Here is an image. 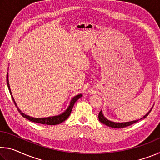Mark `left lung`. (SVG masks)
Segmentation results:
<instances>
[{
  "mask_svg": "<svg viewBox=\"0 0 160 160\" xmlns=\"http://www.w3.org/2000/svg\"><path fill=\"white\" fill-rule=\"evenodd\" d=\"M152 109L149 111V112L146 113V114L143 116L142 118H140V119H138V120H135V121H128V122H123V123H116V122H113V121H111L109 120H108L107 118H106L104 117V116L103 115L102 112L101 111L99 113V120L101 123L105 124V125H107L109 127H112V128H124V127H127V126H129L132 125V124H133L135 123H136L139 120H141V119L143 118H145L147 116H148L149 113L151 112Z\"/></svg>",
  "mask_w": 160,
  "mask_h": 160,
  "instance_id": "1",
  "label": "left lung"
}]
</instances>
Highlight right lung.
I'll return each instance as SVG.
<instances>
[{"mask_svg": "<svg viewBox=\"0 0 160 160\" xmlns=\"http://www.w3.org/2000/svg\"><path fill=\"white\" fill-rule=\"evenodd\" d=\"M6 78H7V85H8V87L10 93V94H11L12 99L13 100V102H14V103H15V106L17 107V108H18V112L20 113V114L24 118L28 119V120H29L30 121H32V122H34V123H42V124H47V125H57V124L61 123L62 122H63L64 121H66V119L69 117V116L70 114V113H71V111L72 109V107H73V106H74L75 102H76L78 99L80 98V97H82V94H78V95H76V96H75L72 99L71 101H70V105L68 106V107L67 108V109L60 115L50 116V117H47V118H34V117H31V116H29L28 115H26L24 113L22 112L21 110L18 107L17 104H16V102H15V99H14V98H13V97L12 95L11 90H10V85H9V80H8V73H7Z\"/></svg>", "mask_w": 160, "mask_h": 160, "instance_id": "add662e5", "label": "right lung"}]
</instances>
